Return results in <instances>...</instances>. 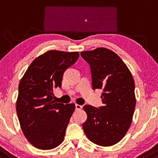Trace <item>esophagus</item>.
I'll list each match as a JSON object with an SVG mask.
<instances>
[{
  "instance_id": "obj_1",
  "label": "esophagus",
  "mask_w": 158,
  "mask_h": 158,
  "mask_svg": "<svg viewBox=\"0 0 158 158\" xmlns=\"http://www.w3.org/2000/svg\"><path fill=\"white\" fill-rule=\"evenodd\" d=\"M82 107H83V106L80 105V104H75V110H81V109H82Z\"/></svg>"
}]
</instances>
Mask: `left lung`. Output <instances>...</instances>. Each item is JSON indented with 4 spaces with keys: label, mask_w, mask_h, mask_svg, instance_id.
Masks as SVG:
<instances>
[{
    "label": "left lung",
    "mask_w": 158,
    "mask_h": 158,
    "mask_svg": "<svg viewBox=\"0 0 158 158\" xmlns=\"http://www.w3.org/2000/svg\"><path fill=\"white\" fill-rule=\"evenodd\" d=\"M81 55L89 64L93 89L103 90L104 106L85 105L87 119L83 129L90 141L101 146H110L126 134L136 105L134 78L121 58L113 51L98 48L82 51Z\"/></svg>",
    "instance_id": "8db88e82"
}]
</instances>
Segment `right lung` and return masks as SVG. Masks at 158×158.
I'll list each match as a JSON object with an SVG mask.
<instances>
[{
	"instance_id": "right-lung-1",
	"label": "right lung",
	"mask_w": 158,
	"mask_h": 158,
	"mask_svg": "<svg viewBox=\"0 0 158 158\" xmlns=\"http://www.w3.org/2000/svg\"><path fill=\"white\" fill-rule=\"evenodd\" d=\"M78 57L77 51H47L32 62L19 83L18 118L23 134L39 149H52L63 141L75 105L56 103L53 89L61 87L63 73Z\"/></svg>"
}]
</instances>
